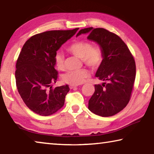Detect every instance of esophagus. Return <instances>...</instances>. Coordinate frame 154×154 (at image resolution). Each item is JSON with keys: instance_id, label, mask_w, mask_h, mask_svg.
<instances>
[{"instance_id": "34e87169", "label": "esophagus", "mask_w": 154, "mask_h": 154, "mask_svg": "<svg viewBox=\"0 0 154 154\" xmlns=\"http://www.w3.org/2000/svg\"><path fill=\"white\" fill-rule=\"evenodd\" d=\"M77 88V85H70V88L71 89H76V88Z\"/></svg>"}]
</instances>
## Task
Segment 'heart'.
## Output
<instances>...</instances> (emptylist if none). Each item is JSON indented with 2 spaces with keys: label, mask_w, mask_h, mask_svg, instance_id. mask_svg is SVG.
I'll list each match as a JSON object with an SVG mask.
<instances>
[{
  "label": "heart",
  "mask_w": 154,
  "mask_h": 154,
  "mask_svg": "<svg viewBox=\"0 0 154 154\" xmlns=\"http://www.w3.org/2000/svg\"><path fill=\"white\" fill-rule=\"evenodd\" d=\"M68 51L74 56L82 59L83 63L94 69L100 66L103 61V53L100 47L92 46L88 41H78L72 43L68 48ZM55 64L57 69L62 71L64 69V56L60 52L55 56ZM90 73L87 69H82L77 71L67 72L63 76V80L71 85H79L89 77Z\"/></svg>",
  "instance_id": "b5f03b06"
}]
</instances>
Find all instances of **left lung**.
I'll return each instance as SVG.
<instances>
[{
  "instance_id": "left-lung-1",
  "label": "left lung",
  "mask_w": 154,
  "mask_h": 154,
  "mask_svg": "<svg viewBox=\"0 0 154 154\" xmlns=\"http://www.w3.org/2000/svg\"><path fill=\"white\" fill-rule=\"evenodd\" d=\"M82 34H88V39L97 43L102 49L103 61L95 76L106 82L94 85L88 109L102 117L114 116L130 100L136 76L134 58L122 38L105 28H84L76 36Z\"/></svg>"
}]
</instances>
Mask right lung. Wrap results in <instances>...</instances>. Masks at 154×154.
<instances>
[{
  "label": "right lung",
  "instance_id": "1",
  "mask_svg": "<svg viewBox=\"0 0 154 154\" xmlns=\"http://www.w3.org/2000/svg\"><path fill=\"white\" fill-rule=\"evenodd\" d=\"M78 29L37 34L25 43L20 52L15 74L18 92L28 107L40 116L53 114L64 105L70 89L68 85L52 88L58 78L55 56Z\"/></svg>",
  "mask_w": 154,
  "mask_h": 154
}]
</instances>
